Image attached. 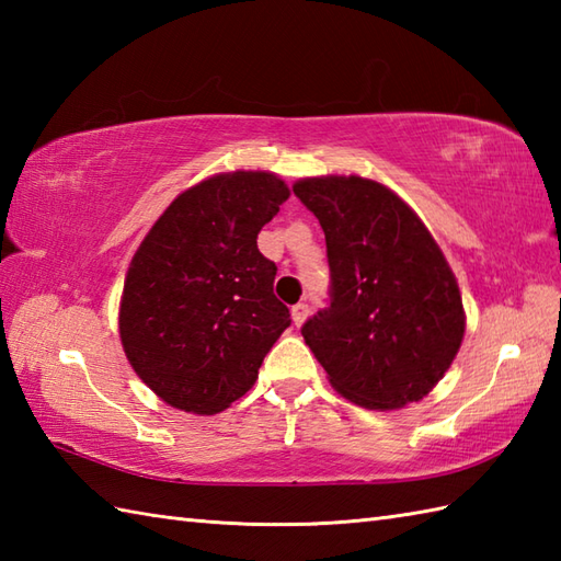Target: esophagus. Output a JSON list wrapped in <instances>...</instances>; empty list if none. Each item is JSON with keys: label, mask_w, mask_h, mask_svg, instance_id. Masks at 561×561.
Returning <instances> with one entry per match:
<instances>
[{"label": "esophagus", "mask_w": 561, "mask_h": 561, "mask_svg": "<svg viewBox=\"0 0 561 561\" xmlns=\"http://www.w3.org/2000/svg\"><path fill=\"white\" fill-rule=\"evenodd\" d=\"M306 316H308V304H296V306L291 308V320H294L296 328L304 325Z\"/></svg>", "instance_id": "obj_1"}]
</instances>
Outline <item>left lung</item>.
<instances>
[{"label":"left lung","mask_w":561,"mask_h":561,"mask_svg":"<svg viewBox=\"0 0 561 561\" xmlns=\"http://www.w3.org/2000/svg\"><path fill=\"white\" fill-rule=\"evenodd\" d=\"M294 195L325 231L330 308L301 335L330 386L366 410L420 402L465 335L458 279L434 236L408 202L371 178H301Z\"/></svg>","instance_id":"left-lung-1"}]
</instances>
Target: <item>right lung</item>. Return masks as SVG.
Returning <instances> with one entry per match:
<instances>
[{
  "label": "right lung",
  "mask_w": 561,
  "mask_h": 561,
  "mask_svg": "<svg viewBox=\"0 0 561 561\" xmlns=\"http://www.w3.org/2000/svg\"><path fill=\"white\" fill-rule=\"evenodd\" d=\"M289 195L270 171L217 173L178 195L139 243L117 325L129 366L171 408H229L289 328L272 291L277 265L257 250Z\"/></svg>",
  "instance_id": "obj_1"
}]
</instances>
